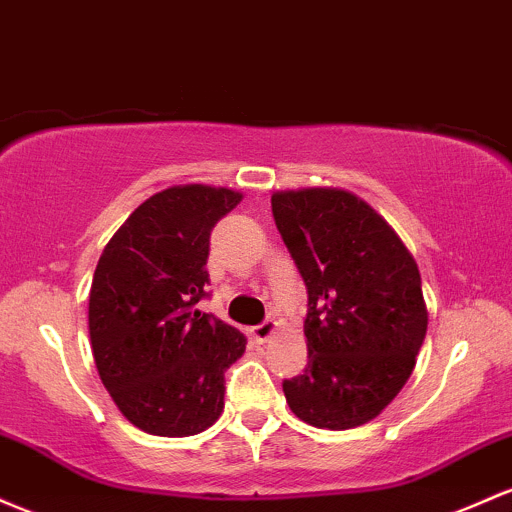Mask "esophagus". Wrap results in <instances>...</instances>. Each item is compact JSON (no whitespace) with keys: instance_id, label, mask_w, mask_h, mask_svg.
<instances>
[{"instance_id":"esophagus-1","label":"esophagus","mask_w":512,"mask_h":512,"mask_svg":"<svg viewBox=\"0 0 512 512\" xmlns=\"http://www.w3.org/2000/svg\"><path fill=\"white\" fill-rule=\"evenodd\" d=\"M250 333H252V338H255L257 342H267L274 333H277V320H265V323L255 325V328H252Z\"/></svg>"}]
</instances>
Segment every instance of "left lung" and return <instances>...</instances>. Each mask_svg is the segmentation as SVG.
Masks as SVG:
<instances>
[{
	"instance_id": "1",
	"label": "left lung",
	"mask_w": 512,
	"mask_h": 512,
	"mask_svg": "<svg viewBox=\"0 0 512 512\" xmlns=\"http://www.w3.org/2000/svg\"><path fill=\"white\" fill-rule=\"evenodd\" d=\"M272 213L308 291V364L284 379L286 403L313 428L369 423L403 389L423 347L418 265L389 223L342 189L277 192Z\"/></svg>"
}]
</instances>
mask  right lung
I'll return each mask as SVG.
<instances>
[{"instance_id":"right-lung-1","label":"right lung","mask_w":512,"mask_h":512,"mask_svg":"<svg viewBox=\"0 0 512 512\" xmlns=\"http://www.w3.org/2000/svg\"><path fill=\"white\" fill-rule=\"evenodd\" d=\"M243 194L206 184L157 192L104 247L89 291V338L101 384L136 428L187 437L223 411L226 369L245 335L206 299L211 230Z\"/></svg>"}]
</instances>
